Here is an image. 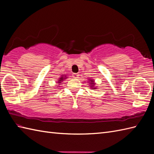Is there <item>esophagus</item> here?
Listing matches in <instances>:
<instances>
[{"label": "esophagus", "mask_w": 154, "mask_h": 154, "mask_svg": "<svg viewBox=\"0 0 154 154\" xmlns=\"http://www.w3.org/2000/svg\"><path fill=\"white\" fill-rule=\"evenodd\" d=\"M79 74H77V73H73L72 74V77H73V78H78L79 77Z\"/></svg>", "instance_id": "esophagus-1"}]
</instances>
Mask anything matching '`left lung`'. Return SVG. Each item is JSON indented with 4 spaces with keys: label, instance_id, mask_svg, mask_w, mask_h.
Segmentation results:
<instances>
[{
    "label": "left lung",
    "instance_id": "1",
    "mask_svg": "<svg viewBox=\"0 0 154 154\" xmlns=\"http://www.w3.org/2000/svg\"><path fill=\"white\" fill-rule=\"evenodd\" d=\"M90 82H89V83H90V87L92 88L93 89H96V87H94V85H95V83L94 82V81L92 79H90Z\"/></svg>",
    "mask_w": 154,
    "mask_h": 154
}]
</instances>
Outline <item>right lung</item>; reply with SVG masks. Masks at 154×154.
I'll return each instance as SVG.
<instances>
[{
	"label": "right lung",
	"instance_id": "1",
	"mask_svg": "<svg viewBox=\"0 0 154 154\" xmlns=\"http://www.w3.org/2000/svg\"><path fill=\"white\" fill-rule=\"evenodd\" d=\"M66 78H67L66 77V75H63V76H61V77H60V79H59V80L57 81L58 82H57V83H59V84L61 83L62 81H64V79H66Z\"/></svg>",
	"mask_w": 154,
	"mask_h": 154
}]
</instances>
